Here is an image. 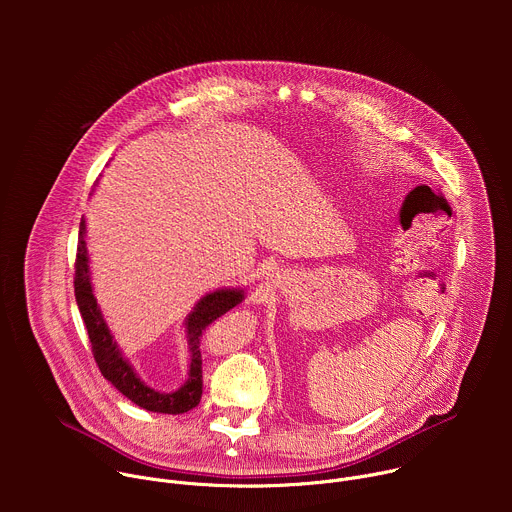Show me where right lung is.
Listing matches in <instances>:
<instances>
[{
  "label": "right lung",
  "mask_w": 512,
  "mask_h": 512,
  "mask_svg": "<svg viewBox=\"0 0 512 512\" xmlns=\"http://www.w3.org/2000/svg\"><path fill=\"white\" fill-rule=\"evenodd\" d=\"M75 298L83 322L89 332V340L93 346V356L99 364L101 375L131 403L141 409H148L154 413H168L180 415L194 409L202 397V356H200V338L208 324L216 318H221L235 306L245 300V291L241 287H223L210 291L202 296L192 312L188 314L186 326V340L190 352L188 364V379L176 391H156L154 387L145 385L139 375L135 373L133 364L123 356L121 348L113 340V334L103 318V312L97 304L93 294V281H91V267H89V251H87V223L85 218L79 227V247H77V263H75Z\"/></svg>",
  "instance_id": "add662e5"
}]
</instances>
